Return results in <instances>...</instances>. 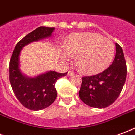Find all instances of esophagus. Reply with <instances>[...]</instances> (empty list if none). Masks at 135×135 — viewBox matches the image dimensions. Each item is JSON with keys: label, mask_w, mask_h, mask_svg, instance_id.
Returning a JSON list of instances; mask_svg holds the SVG:
<instances>
[{"label": "esophagus", "mask_w": 135, "mask_h": 135, "mask_svg": "<svg viewBox=\"0 0 135 135\" xmlns=\"http://www.w3.org/2000/svg\"><path fill=\"white\" fill-rule=\"evenodd\" d=\"M74 73L73 71H68V74H67L68 76H74Z\"/></svg>", "instance_id": "1"}]
</instances>
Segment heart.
Returning a JSON list of instances; mask_svg holds the SVG:
<instances>
[{"label":"heart","mask_w":135,"mask_h":135,"mask_svg":"<svg viewBox=\"0 0 135 135\" xmlns=\"http://www.w3.org/2000/svg\"><path fill=\"white\" fill-rule=\"evenodd\" d=\"M59 54L64 60L76 55V63L83 73L96 74L111 64L115 54V47L109 39L101 35L76 33L68 38Z\"/></svg>","instance_id":"heart-1"}]
</instances>
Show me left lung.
<instances>
[{
  "mask_svg": "<svg viewBox=\"0 0 135 135\" xmlns=\"http://www.w3.org/2000/svg\"><path fill=\"white\" fill-rule=\"evenodd\" d=\"M115 57L108 69L99 74L82 78L80 99L89 107L102 109L112 104L120 94L127 76L121 47L115 43Z\"/></svg>",
  "mask_w": 135,
  "mask_h": 135,
  "instance_id": "obj_1",
  "label": "left lung"
}]
</instances>
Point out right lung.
Returning a JSON list of instances; mask_svg holds the SVG:
<instances>
[{
	"instance_id": "add662e5",
	"label": "right lung",
	"mask_w": 135,
	"mask_h": 135,
	"mask_svg": "<svg viewBox=\"0 0 135 135\" xmlns=\"http://www.w3.org/2000/svg\"><path fill=\"white\" fill-rule=\"evenodd\" d=\"M54 27L40 26L18 42L9 61V82L16 97L24 107L32 111H40L52 104L57 97L55 83L68 72L49 71L28 77L20 69V55L24 46L52 36Z\"/></svg>"
}]
</instances>
